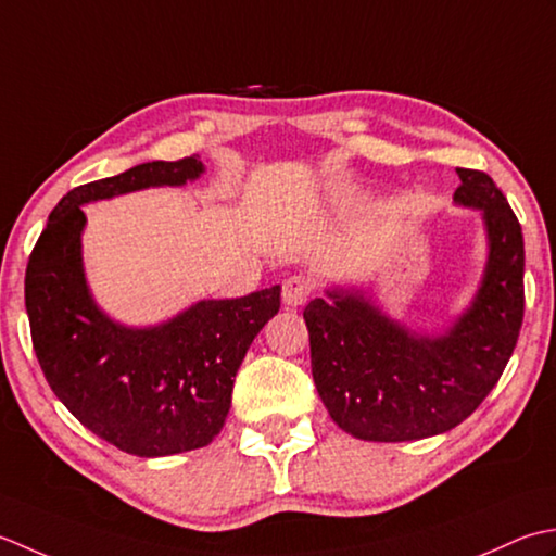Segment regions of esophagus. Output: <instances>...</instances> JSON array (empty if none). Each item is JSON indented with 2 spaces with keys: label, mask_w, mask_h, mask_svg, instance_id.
Segmentation results:
<instances>
[{
  "label": "esophagus",
  "mask_w": 556,
  "mask_h": 556,
  "mask_svg": "<svg viewBox=\"0 0 556 556\" xmlns=\"http://www.w3.org/2000/svg\"><path fill=\"white\" fill-rule=\"evenodd\" d=\"M309 294L312 282L304 276H290L282 282V302H286L288 307H302V304L309 300Z\"/></svg>",
  "instance_id": "obj_1"
}]
</instances>
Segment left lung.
I'll use <instances>...</instances> for the list:
<instances>
[{"label":"left lung","instance_id":"1","mask_svg":"<svg viewBox=\"0 0 556 556\" xmlns=\"http://www.w3.org/2000/svg\"><path fill=\"white\" fill-rule=\"evenodd\" d=\"M453 201L482 213L490 256L470 307L446 333L393 321L362 292L326 290L304 309L312 377L333 422L365 441L444 434L478 410L523 324V232L502 189L480 169L456 167Z\"/></svg>","mask_w":556,"mask_h":556}]
</instances>
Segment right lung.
Listing matches in <instances>:
<instances>
[{
	"label": "right lung",
	"mask_w": 556,
	"mask_h": 556,
	"mask_svg": "<svg viewBox=\"0 0 556 556\" xmlns=\"http://www.w3.org/2000/svg\"><path fill=\"white\" fill-rule=\"evenodd\" d=\"M199 155L136 165L72 189L50 213L26 268V312L40 369L90 432L141 458L208 446L225 425L235 374L280 307V286L201 300L161 326L129 328L98 309L81 258L84 203L199 179Z\"/></svg>",
	"instance_id": "add662e5"
}]
</instances>
